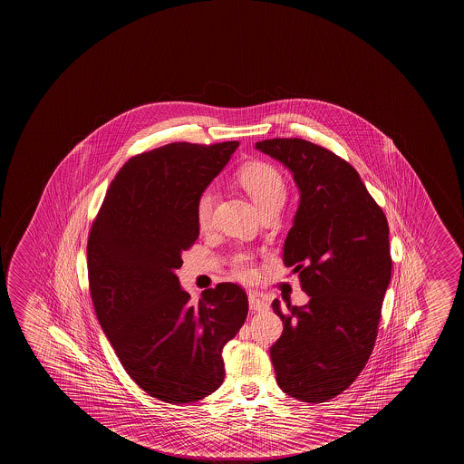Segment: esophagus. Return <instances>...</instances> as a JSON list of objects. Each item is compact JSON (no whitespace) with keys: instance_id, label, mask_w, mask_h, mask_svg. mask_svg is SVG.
Masks as SVG:
<instances>
[{"instance_id":"esophagus-1","label":"esophagus","mask_w":464,"mask_h":464,"mask_svg":"<svg viewBox=\"0 0 464 464\" xmlns=\"http://www.w3.org/2000/svg\"><path fill=\"white\" fill-rule=\"evenodd\" d=\"M249 307L254 312L266 311V307H268V303L257 293H249Z\"/></svg>"}]
</instances>
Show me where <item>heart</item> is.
<instances>
[{
    "label": "heart",
    "mask_w": 464,
    "mask_h": 464,
    "mask_svg": "<svg viewBox=\"0 0 464 464\" xmlns=\"http://www.w3.org/2000/svg\"><path fill=\"white\" fill-rule=\"evenodd\" d=\"M237 179L260 212L264 213L272 208L280 210L286 198V184L276 168L264 161H252L249 165L241 168ZM213 204H215V190L212 188H206L198 194L194 206V215H196L198 228L206 229L210 227ZM233 268L241 280L256 278V268L252 266L249 254H244V252L237 254L233 260Z\"/></svg>",
    "instance_id": "heart-1"
}]
</instances>
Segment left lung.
<instances>
[{
  "label": "left lung",
  "mask_w": 464,
  "mask_h": 464,
  "mask_svg": "<svg viewBox=\"0 0 464 464\" xmlns=\"http://www.w3.org/2000/svg\"><path fill=\"white\" fill-rule=\"evenodd\" d=\"M256 149L281 161L301 192L283 262L311 301L272 303L283 320L270 348L276 383L304 402L340 395L364 369L392 278L388 221L346 160L304 139H266Z\"/></svg>",
  "instance_id": "1"
}]
</instances>
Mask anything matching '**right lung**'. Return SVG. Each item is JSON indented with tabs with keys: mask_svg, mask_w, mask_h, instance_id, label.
I'll return each instance as SVG.
<instances>
[{
	"mask_svg": "<svg viewBox=\"0 0 464 464\" xmlns=\"http://www.w3.org/2000/svg\"><path fill=\"white\" fill-rule=\"evenodd\" d=\"M237 145L173 142L139 153L114 176L92 223L97 319L124 371L160 401H198L220 387L221 353L247 317L241 286L220 283L190 304L175 274L198 237L196 198Z\"/></svg>",
	"mask_w": 464,
	"mask_h": 464,
	"instance_id": "right-lung-1",
	"label": "right lung"
}]
</instances>
